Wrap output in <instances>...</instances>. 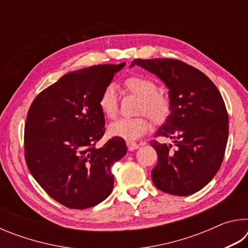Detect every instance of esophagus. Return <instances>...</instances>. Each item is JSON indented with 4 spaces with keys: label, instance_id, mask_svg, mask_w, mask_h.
Returning a JSON list of instances; mask_svg holds the SVG:
<instances>
[{
    "label": "esophagus",
    "instance_id": "1",
    "mask_svg": "<svg viewBox=\"0 0 248 248\" xmlns=\"http://www.w3.org/2000/svg\"><path fill=\"white\" fill-rule=\"evenodd\" d=\"M127 146H128V149L130 151H134V150L139 149L140 145L136 143V142H133V141H127Z\"/></svg>",
    "mask_w": 248,
    "mask_h": 248
}]
</instances>
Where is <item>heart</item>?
Masks as SVG:
<instances>
[{"label":"heart","instance_id":"heart-1","mask_svg":"<svg viewBox=\"0 0 248 248\" xmlns=\"http://www.w3.org/2000/svg\"><path fill=\"white\" fill-rule=\"evenodd\" d=\"M124 87L129 93L139 98L138 112L145 114L155 124H161L167 119L170 112L169 96L157 91V86L151 79L134 75L124 79ZM98 107L102 114L108 119L115 118L118 110L117 95L114 86L105 89L98 98ZM149 129V121L144 116L133 118H119L108 125V133L111 137L124 140H136Z\"/></svg>","mask_w":248,"mask_h":248}]
</instances>
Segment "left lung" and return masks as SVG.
<instances>
[{
	"instance_id": "8db88e82",
	"label": "left lung",
	"mask_w": 248,
	"mask_h": 248,
	"mask_svg": "<svg viewBox=\"0 0 248 248\" xmlns=\"http://www.w3.org/2000/svg\"><path fill=\"white\" fill-rule=\"evenodd\" d=\"M134 65L156 75L170 100V116L154 137L169 138L173 144L150 142L158 157L153 184L166 194H195L211 182L223 161L229 136L224 100L207 75L179 60L136 59Z\"/></svg>"
}]
</instances>
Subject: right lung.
I'll return each mask as SVG.
<instances>
[{
	"label": "right lung",
	"mask_w": 248,
	"mask_h": 248,
	"mask_svg": "<svg viewBox=\"0 0 248 248\" xmlns=\"http://www.w3.org/2000/svg\"><path fill=\"white\" fill-rule=\"evenodd\" d=\"M125 65L99 64L63 75L41 92L25 124V158L33 178L59 203L86 209L111 194V166L127 153L121 138L102 148L105 133L98 107L102 92Z\"/></svg>",
	"instance_id": "obj_1"
}]
</instances>
